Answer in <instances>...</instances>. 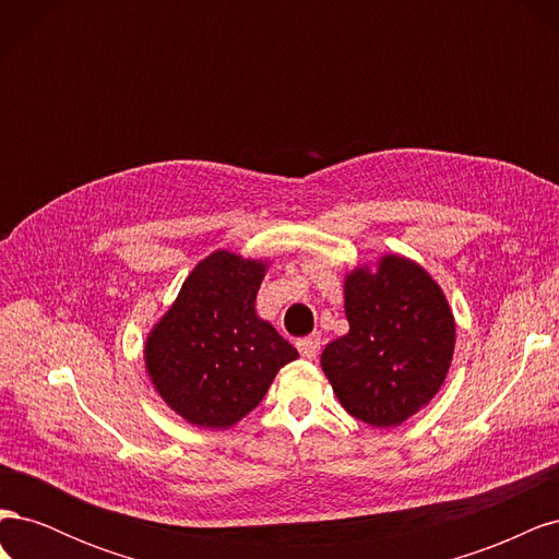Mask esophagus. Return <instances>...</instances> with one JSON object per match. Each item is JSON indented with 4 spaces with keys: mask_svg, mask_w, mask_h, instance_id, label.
Listing matches in <instances>:
<instances>
[{
    "mask_svg": "<svg viewBox=\"0 0 559 559\" xmlns=\"http://www.w3.org/2000/svg\"><path fill=\"white\" fill-rule=\"evenodd\" d=\"M296 347H298V352H300V357H302V359L312 361V359H317V354H319V349H321V337H319V335L302 337V341H298V343H296Z\"/></svg>",
    "mask_w": 559,
    "mask_h": 559,
    "instance_id": "1",
    "label": "esophagus"
}]
</instances>
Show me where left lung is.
Here are the masks:
<instances>
[{"instance_id":"left-lung-1","label":"left lung","mask_w":559,"mask_h":559,"mask_svg":"<svg viewBox=\"0 0 559 559\" xmlns=\"http://www.w3.org/2000/svg\"><path fill=\"white\" fill-rule=\"evenodd\" d=\"M349 331L321 352L343 408L370 427H399L441 392L454 354V314L419 263L384 253L345 275Z\"/></svg>"}]
</instances>
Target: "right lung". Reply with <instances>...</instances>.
Listing matches in <instances>:
<instances>
[{"label":"right lung","mask_w":559,"mask_h":559,"mask_svg":"<svg viewBox=\"0 0 559 559\" xmlns=\"http://www.w3.org/2000/svg\"><path fill=\"white\" fill-rule=\"evenodd\" d=\"M267 261L216 249L183 280L148 331L144 366L156 394L200 429H228L263 401L277 370L298 359L257 314Z\"/></svg>","instance_id":"obj_1"}]
</instances>
